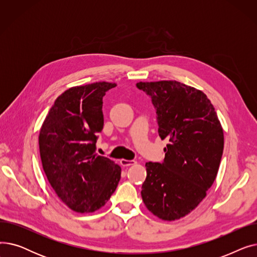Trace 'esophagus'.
Here are the masks:
<instances>
[{
  "label": "esophagus",
  "mask_w": 257,
  "mask_h": 257,
  "mask_svg": "<svg viewBox=\"0 0 257 257\" xmlns=\"http://www.w3.org/2000/svg\"><path fill=\"white\" fill-rule=\"evenodd\" d=\"M120 165L123 166V167H130V166H133V165H136L137 164V161H134V160H126V159H120Z\"/></svg>",
  "instance_id": "1"
}]
</instances>
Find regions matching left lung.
Wrapping results in <instances>:
<instances>
[{
    "label": "left lung",
    "instance_id": "1",
    "mask_svg": "<svg viewBox=\"0 0 257 257\" xmlns=\"http://www.w3.org/2000/svg\"><path fill=\"white\" fill-rule=\"evenodd\" d=\"M156 107L158 134L168 140L163 164L147 163L142 198L148 210L165 221L192 212L218 175L224 132L206 94L175 80L139 82Z\"/></svg>",
    "mask_w": 257,
    "mask_h": 257
}]
</instances>
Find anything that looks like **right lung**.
Wrapping results in <instances>:
<instances>
[{
	"instance_id": "add662e5",
	"label": "right lung",
	"mask_w": 257,
	"mask_h": 257,
	"mask_svg": "<svg viewBox=\"0 0 257 257\" xmlns=\"http://www.w3.org/2000/svg\"><path fill=\"white\" fill-rule=\"evenodd\" d=\"M116 83L73 86L54 102L39 131L43 169L58 198L72 210H99L114 193L120 167L94 153L102 131L103 97Z\"/></svg>"
}]
</instances>
